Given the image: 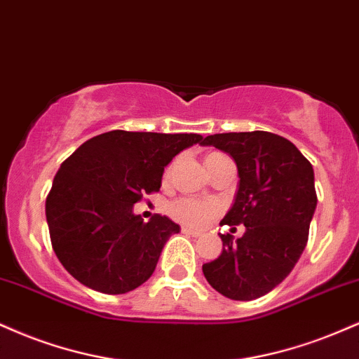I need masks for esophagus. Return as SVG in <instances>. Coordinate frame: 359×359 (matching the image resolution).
<instances>
[{"label":"esophagus","instance_id":"obj_1","mask_svg":"<svg viewBox=\"0 0 359 359\" xmlns=\"http://www.w3.org/2000/svg\"><path fill=\"white\" fill-rule=\"evenodd\" d=\"M182 232L184 234H187V236H192V237H201L202 236V232H198V231H194V229H191V227H182Z\"/></svg>","mask_w":359,"mask_h":359}]
</instances>
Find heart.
I'll use <instances>...</instances> for the list:
<instances>
[{
    "instance_id": "heart-1",
    "label": "heart",
    "mask_w": 359,
    "mask_h": 359,
    "mask_svg": "<svg viewBox=\"0 0 359 359\" xmlns=\"http://www.w3.org/2000/svg\"><path fill=\"white\" fill-rule=\"evenodd\" d=\"M219 157H224L221 152H210L207 154L205 163H212L217 161ZM174 167L175 162L168 163L163 170V182H170L172 175H174ZM168 212H170L172 217L180 224H185L189 227H204L212 221L214 217H217L219 212H221V205L215 204L212 201H198V198L192 197H182L179 201H175L174 204L168 207Z\"/></svg>"
}]
</instances>
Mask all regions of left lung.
<instances>
[{"mask_svg": "<svg viewBox=\"0 0 359 359\" xmlns=\"http://www.w3.org/2000/svg\"><path fill=\"white\" fill-rule=\"evenodd\" d=\"M202 145L234 158L239 191L221 224L245 226L237 241L221 234L222 254L202 273L229 299H257L286 279L308 243L318 204L313 165L292 142L271 132L215 133Z\"/></svg>", "mask_w": 359, "mask_h": 359, "instance_id": "8db88e82", "label": "left lung"}]
</instances>
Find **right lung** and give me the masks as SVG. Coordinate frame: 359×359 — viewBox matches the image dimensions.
I'll return each instance as SVG.
<instances>
[{
	"label": "right lung",
	"mask_w": 359,
	"mask_h": 359,
	"mask_svg": "<svg viewBox=\"0 0 359 359\" xmlns=\"http://www.w3.org/2000/svg\"><path fill=\"white\" fill-rule=\"evenodd\" d=\"M197 133L111 130L86 140L56 172L46 196L51 248L76 280L105 294H125L154 274L179 226L132 212L145 194L161 191L163 167L202 144Z\"/></svg>",
	"instance_id": "add662e5"
}]
</instances>
